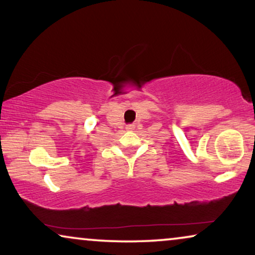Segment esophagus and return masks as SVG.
<instances>
[{
    "mask_svg": "<svg viewBox=\"0 0 255 255\" xmlns=\"http://www.w3.org/2000/svg\"><path fill=\"white\" fill-rule=\"evenodd\" d=\"M134 128H135V125H127V127H126L127 130H131V129H134Z\"/></svg>",
    "mask_w": 255,
    "mask_h": 255,
    "instance_id": "esophagus-1",
    "label": "esophagus"
}]
</instances>
